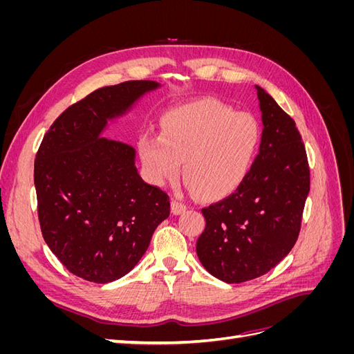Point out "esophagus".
I'll use <instances>...</instances> for the list:
<instances>
[{"mask_svg":"<svg viewBox=\"0 0 354 354\" xmlns=\"http://www.w3.org/2000/svg\"><path fill=\"white\" fill-rule=\"evenodd\" d=\"M187 209V207H186V203H183V202H180L178 199H176V198H173L171 199V212L174 214V216H178V214H181V212H185Z\"/></svg>","mask_w":354,"mask_h":354,"instance_id":"1","label":"esophagus"}]
</instances>
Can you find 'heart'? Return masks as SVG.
Instances as JSON below:
<instances>
[{"label":"heart","instance_id":"obj_1","mask_svg":"<svg viewBox=\"0 0 354 354\" xmlns=\"http://www.w3.org/2000/svg\"><path fill=\"white\" fill-rule=\"evenodd\" d=\"M259 143L260 128L251 115L201 100L168 112L160 134L138 138V152L156 183L174 178L183 162V177L196 194L218 199L239 187Z\"/></svg>","mask_w":354,"mask_h":354}]
</instances>
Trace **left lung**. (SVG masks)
<instances>
[{"label":"left lung","instance_id":"1","mask_svg":"<svg viewBox=\"0 0 354 354\" xmlns=\"http://www.w3.org/2000/svg\"><path fill=\"white\" fill-rule=\"evenodd\" d=\"M263 136L260 153L239 187L202 208L196 242L202 266L227 283L252 281L295 245L310 190V168L298 128L272 95L257 87Z\"/></svg>","mask_w":354,"mask_h":354}]
</instances>
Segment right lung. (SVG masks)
<instances>
[{
    "label": "right lung",
    "instance_id": "1",
    "mask_svg": "<svg viewBox=\"0 0 354 354\" xmlns=\"http://www.w3.org/2000/svg\"><path fill=\"white\" fill-rule=\"evenodd\" d=\"M155 81L90 93L51 124L34 165L38 220L51 252L75 276L108 283L130 272L169 216V196L134 167V147L100 137Z\"/></svg>",
    "mask_w": 354,
    "mask_h": 354
}]
</instances>
